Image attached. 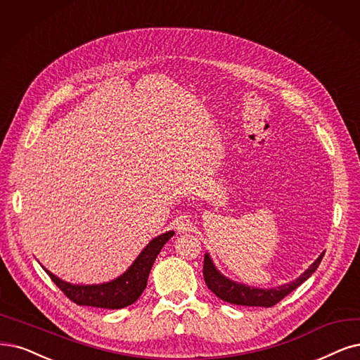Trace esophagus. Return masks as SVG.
I'll list each match as a JSON object with an SVG mask.
<instances>
[{
    "mask_svg": "<svg viewBox=\"0 0 360 360\" xmlns=\"http://www.w3.org/2000/svg\"><path fill=\"white\" fill-rule=\"evenodd\" d=\"M175 229L176 231L181 234V233H187V231H191L193 230V222L190 221V218L187 217H179L176 218L175 221Z\"/></svg>",
    "mask_w": 360,
    "mask_h": 360,
    "instance_id": "34e87169",
    "label": "esophagus"
}]
</instances>
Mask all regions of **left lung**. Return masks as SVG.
Masks as SVG:
<instances>
[{"label": "left lung", "instance_id": "left-lung-1", "mask_svg": "<svg viewBox=\"0 0 360 360\" xmlns=\"http://www.w3.org/2000/svg\"><path fill=\"white\" fill-rule=\"evenodd\" d=\"M323 255L325 254L322 252L321 257H319L298 278H295V281L285 283L282 286L271 288V289L248 286L243 283H237L231 281V278L225 277L218 271L214 261L210 259L209 254L205 255L203 277L207 288L222 301H227L230 304H237V305H249V307H273V305H276L278 301L283 300L286 295H289L292 290H295L301 283L307 281V278L317 270Z\"/></svg>", "mask_w": 360, "mask_h": 360}]
</instances>
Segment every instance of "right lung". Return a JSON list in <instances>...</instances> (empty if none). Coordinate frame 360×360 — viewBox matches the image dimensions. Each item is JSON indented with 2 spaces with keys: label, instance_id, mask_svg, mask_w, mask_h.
I'll list each match as a JSON object with an SVG mask.
<instances>
[{
  "label": "right lung",
  "instance_id": "right-lung-1",
  "mask_svg": "<svg viewBox=\"0 0 360 360\" xmlns=\"http://www.w3.org/2000/svg\"><path fill=\"white\" fill-rule=\"evenodd\" d=\"M173 234L175 233L167 231L165 234L154 237L142 249L139 257L133 261L129 270L114 278V281L106 283L72 285L62 281V278L56 277L44 267L43 269L63 294L78 305H90V307L111 310L124 309L141 297L143 289L146 288V281H148V276L157 255Z\"/></svg>",
  "mask_w": 360,
  "mask_h": 360
}]
</instances>
